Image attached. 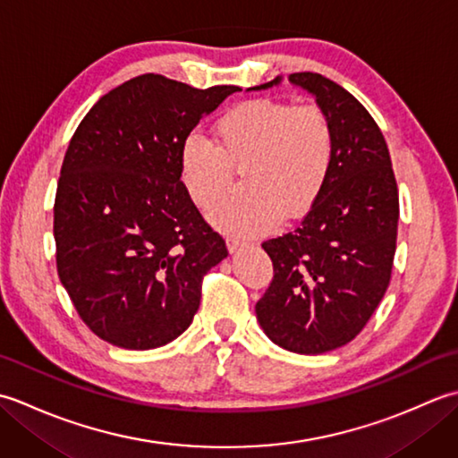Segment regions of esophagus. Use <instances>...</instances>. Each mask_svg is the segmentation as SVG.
Instances as JSON below:
<instances>
[{"mask_svg":"<svg viewBox=\"0 0 458 458\" xmlns=\"http://www.w3.org/2000/svg\"><path fill=\"white\" fill-rule=\"evenodd\" d=\"M226 246H228V251H230V254H236V251L244 250L248 244H246V242H240V240L230 238V240L226 242Z\"/></svg>","mask_w":458,"mask_h":458,"instance_id":"esophagus-1","label":"esophagus"}]
</instances>
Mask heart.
<instances>
[{
    "instance_id": "heart-1",
    "label": "heart",
    "mask_w": 458,
    "mask_h": 458,
    "mask_svg": "<svg viewBox=\"0 0 458 458\" xmlns=\"http://www.w3.org/2000/svg\"><path fill=\"white\" fill-rule=\"evenodd\" d=\"M214 143L182 141L179 173L191 202L210 210L246 171L244 197L224 200L212 222L232 236L264 234L284 218L305 214L323 192L335 163V130L317 104L256 98L236 104L214 123Z\"/></svg>"
}]
</instances>
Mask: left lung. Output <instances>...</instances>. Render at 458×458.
Masks as SVG:
<instances>
[{
	"instance_id": "1",
	"label": "left lung",
	"mask_w": 458,
	"mask_h": 458,
	"mask_svg": "<svg viewBox=\"0 0 458 458\" xmlns=\"http://www.w3.org/2000/svg\"><path fill=\"white\" fill-rule=\"evenodd\" d=\"M287 79L328 115L335 163L303 222L261 244L274 261V281L258 301L256 317L277 346L323 354L364 328L390 285L400 199L390 151L364 106L320 74ZM281 82L277 76L248 90Z\"/></svg>"
}]
</instances>
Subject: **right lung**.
<instances>
[{
  "label": "right lung",
  "instance_id": "add662e5",
  "mask_svg": "<svg viewBox=\"0 0 458 458\" xmlns=\"http://www.w3.org/2000/svg\"><path fill=\"white\" fill-rule=\"evenodd\" d=\"M234 92L143 74L102 96L68 143L55 199L56 269L106 343L149 350L182 335L202 276L228 256L184 191L179 153Z\"/></svg>",
  "mask_w": 458,
  "mask_h": 458
}]
</instances>
